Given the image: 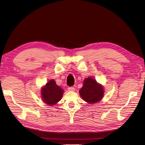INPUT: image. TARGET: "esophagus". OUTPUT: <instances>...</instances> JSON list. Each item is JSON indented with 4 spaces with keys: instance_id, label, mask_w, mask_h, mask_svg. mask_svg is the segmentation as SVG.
<instances>
[{
    "instance_id": "obj_1",
    "label": "esophagus",
    "mask_w": 145,
    "mask_h": 145,
    "mask_svg": "<svg viewBox=\"0 0 145 145\" xmlns=\"http://www.w3.org/2000/svg\"><path fill=\"white\" fill-rule=\"evenodd\" d=\"M68 90L69 91H74V88L73 86H69L68 87Z\"/></svg>"
}]
</instances>
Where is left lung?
Returning a JSON list of instances; mask_svg holds the SVG:
<instances>
[{
    "label": "left lung",
    "mask_w": 145,
    "mask_h": 145,
    "mask_svg": "<svg viewBox=\"0 0 145 145\" xmlns=\"http://www.w3.org/2000/svg\"><path fill=\"white\" fill-rule=\"evenodd\" d=\"M83 86L79 90V93L85 101L95 103L100 101L103 96V89L92 78H86L83 82Z\"/></svg>",
    "instance_id": "8db88e82"
}]
</instances>
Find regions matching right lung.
<instances>
[{"mask_svg": "<svg viewBox=\"0 0 145 145\" xmlns=\"http://www.w3.org/2000/svg\"><path fill=\"white\" fill-rule=\"evenodd\" d=\"M63 90L59 87L55 80H50L41 91L43 101L48 105H54L60 101L63 96Z\"/></svg>", "mask_w": 145, "mask_h": 145, "instance_id": "obj_1", "label": "right lung"}]
</instances>
